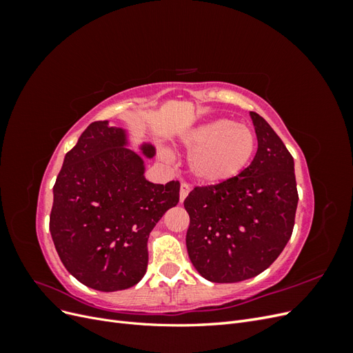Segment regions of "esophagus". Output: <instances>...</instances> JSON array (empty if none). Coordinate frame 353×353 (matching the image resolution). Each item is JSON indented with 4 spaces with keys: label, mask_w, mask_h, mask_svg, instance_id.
<instances>
[{
    "label": "esophagus",
    "mask_w": 353,
    "mask_h": 353,
    "mask_svg": "<svg viewBox=\"0 0 353 353\" xmlns=\"http://www.w3.org/2000/svg\"><path fill=\"white\" fill-rule=\"evenodd\" d=\"M190 185L187 184V183H181V187H179V200L181 201H184L185 200V197L188 196V193H190Z\"/></svg>",
    "instance_id": "esophagus-1"
}]
</instances>
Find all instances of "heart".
<instances>
[{
    "label": "heart",
    "mask_w": 353,
    "mask_h": 353,
    "mask_svg": "<svg viewBox=\"0 0 353 353\" xmlns=\"http://www.w3.org/2000/svg\"><path fill=\"white\" fill-rule=\"evenodd\" d=\"M191 153L188 169L200 184L216 185L236 178L256 153L258 138L250 126L231 119L203 123L183 137Z\"/></svg>",
    "instance_id": "heart-1"
}]
</instances>
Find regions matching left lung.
Here are the masks:
<instances>
[{"label": "left lung", "mask_w": 353, "mask_h": 353, "mask_svg": "<svg viewBox=\"0 0 353 353\" xmlns=\"http://www.w3.org/2000/svg\"><path fill=\"white\" fill-rule=\"evenodd\" d=\"M250 116L258 137L252 163L227 183L194 187L184 200L190 261L212 283H239L263 272L294 227L293 157L262 116Z\"/></svg>", "instance_id": "left-lung-1"}]
</instances>
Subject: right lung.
I'll return each mask as SVG.
<instances>
[{
	"mask_svg": "<svg viewBox=\"0 0 353 353\" xmlns=\"http://www.w3.org/2000/svg\"><path fill=\"white\" fill-rule=\"evenodd\" d=\"M126 144L122 128L92 122L66 153L52 187L50 232L60 261L100 292L125 290L143 279L148 236L179 201L178 181H147L141 156ZM141 152L156 153L152 144Z\"/></svg>",
	"mask_w": 353,
	"mask_h": 353,
	"instance_id": "add662e5",
	"label": "right lung"
}]
</instances>
